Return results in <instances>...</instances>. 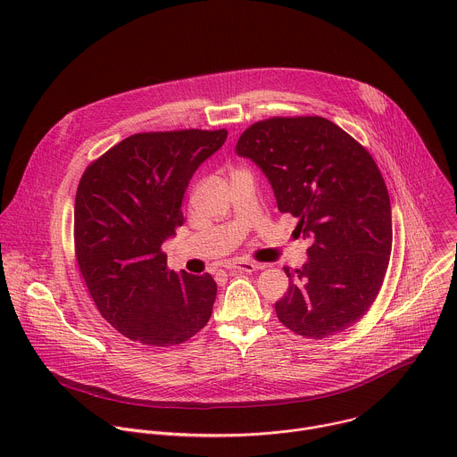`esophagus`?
Masks as SVG:
<instances>
[{
  "instance_id": "34e87169",
  "label": "esophagus",
  "mask_w": 457,
  "mask_h": 457,
  "mask_svg": "<svg viewBox=\"0 0 457 457\" xmlns=\"http://www.w3.org/2000/svg\"><path fill=\"white\" fill-rule=\"evenodd\" d=\"M264 266L254 264V262H247V260H233V262L226 264V270H233V271H242V273H251V271H258L262 270Z\"/></svg>"
}]
</instances>
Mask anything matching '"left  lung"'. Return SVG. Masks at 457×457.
<instances>
[{"label":"left lung","mask_w":457,"mask_h":457,"mask_svg":"<svg viewBox=\"0 0 457 457\" xmlns=\"http://www.w3.org/2000/svg\"><path fill=\"white\" fill-rule=\"evenodd\" d=\"M235 152L262 170L278 210L311 240L307 262L284 268L289 289L275 303L278 320L312 340L349 329L376 300L393 247L390 199L374 159L316 115L254 122Z\"/></svg>","instance_id":"1"}]
</instances>
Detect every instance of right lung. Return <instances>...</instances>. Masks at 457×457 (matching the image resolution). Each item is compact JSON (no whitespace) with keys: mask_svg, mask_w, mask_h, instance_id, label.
I'll return each mask as SVG.
<instances>
[{"mask_svg":"<svg viewBox=\"0 0 457 457\" xmlns=\"http://www.w3.org/2000/svg\"><path fill=\"white\" fill-rule=\"evenodd\" d=\"M226 129L129 136L92 162L76 193V258L103 318L126 338L171 347L208 323L212 275L168 270L162 244L184 224V191Z\"/></svg>","mask_w":457,"mask_h":457,"instance_id":"add662e5","label":"right lung"}]
</instances>
